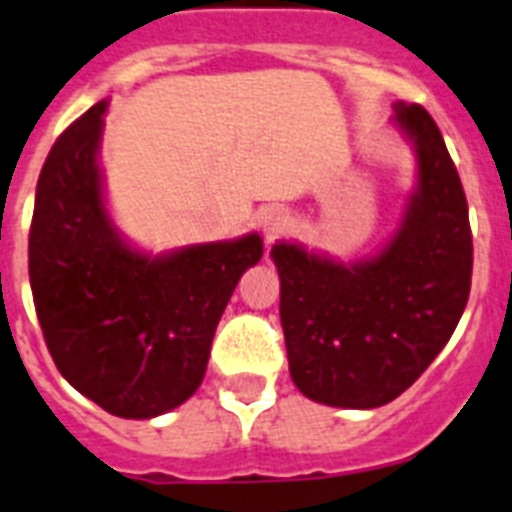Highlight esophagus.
Returning a JSON list of instances; mask_svg holds the SVG:
<instances>
[{
    "instance_id": "1",
    "label": "esophagus",
    "mask_w": 512,
    "mask_h": 512,
    "mask_svg": "<svg viewBox=\"0 0 512 512\" xmlns=\"http://www.w3.org/2000/svg\"><path fill=\"white\" fill-rule=\"evenodd\" d=\"M263 223H265V231H268V236H276L278 231L286 229V213H283V210H270Z\"/></svg>"
}]
</instances>
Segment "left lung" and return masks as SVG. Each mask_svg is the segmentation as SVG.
Returning <instances> with one entry per match:
<instances>
[{"instance_id": "obj_1", "label": "left lung", "mask_w": 512, "mask_h": 512, "mask_svg": "<svg viewBox=\"0 0 512 512\" xmlns=\"http://www.w3.org/2000/svg\"><path fill=\"white\" fill-rule=\"evenodd\" d=\"M395 122L416 148L419 184L388 247L349 265L299 244L270 249L291 380L338 409H377L411 388L471 291L468 203L445 140L419 103H395Z\"/></svg>"}]
</instances>
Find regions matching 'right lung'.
Wrapping results in <instances>:
<instances>
[{
	"mask_svg": "<svg viewBox=\"0 0 512 512\" xmlns=\"http://www.w3.org/2000/svg\"><path fill=\"white\" fill-rule=\"evenodd\" d=\"M106 101L59 135L38 176L28 236L33 304L72 388L124 419H150L200 388L223 309L263 239L150 257L127 247L101 192Z\"/></svg>",
	"mask_w": 512,
	"mask_h": 512,
	"instance_id": "right-lung-1",
	"label": "right lung"
}]
</instances>
